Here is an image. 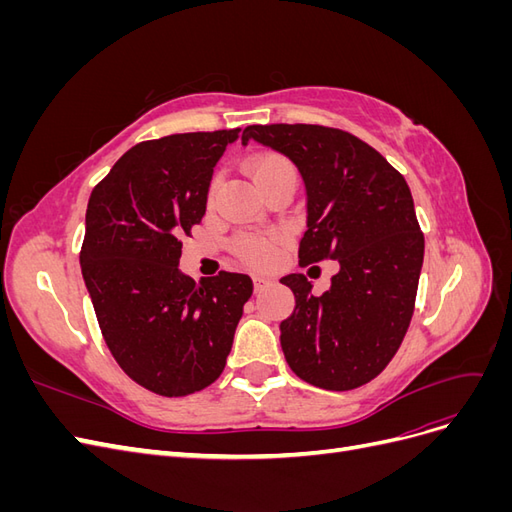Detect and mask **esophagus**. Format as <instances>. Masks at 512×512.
<instances>
[{
  "label": "esophagus",
  "instance_id": "34e87169",
  "mask_svg": "<svg viewBox=\"0 0 512 512\" xmlns=\"http://www.w3.org/2000/svg\"><path fill=\"white\" fill-rule=\"evenodd\" d=\"M269 282H271L269 277H254V290H256V292H260V290L265 288Z\"/></svg>",
  "mask_w": 512,
  "mask_h": 512
}]
</instances>
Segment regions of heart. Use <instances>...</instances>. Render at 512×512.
Here are the masks:
<instances>
[{
  "label": "heart",
  "instance_id": "1",
  "mask_svg": "<svg viewBox=\"0 0 512 512\" xmlns=\"http://www.w3.org/2000/svg\"><path fill=\"white\" fill-rule=\"evenodd\" d=\"M250 173L260 190L269 188L271 183L280 179H297V168L294 164L282 156V153L267 151L258 153L250 160ZM220 185V175H215L209 185V198H213L215 190ZM282 247V237H265V235H243L235 241L237 256L250 267H267L275 260L277 252Z\"/></svg>",
  "mask_w": 512,
  "mask_h": 512
}]
</instances>
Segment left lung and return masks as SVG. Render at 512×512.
I'll list each match as a JSON object with an SVG mask.
<instances>
[{
	"mask_svg": "<svg viewBox=\"0 0 512 512\" xmlns=\"http://www.w3.org/2000/svg\"><path fill=\"white\" fill-rule=\"evenodd\" d=\"M297 164L307 190L299 265L331 258L339 271L320 297L301 273L282 277L294 312L280 324L290 369L307 384L350 391L374 380L399 350L414 314L425 237L404 175L350 132L312 123L247 126Z\"/></svg>",
	"mask_w": 512,
	"mask_h": 512,
	"instance_id": "left-lung-1",
	"label": "left lung"
}]
</instances>
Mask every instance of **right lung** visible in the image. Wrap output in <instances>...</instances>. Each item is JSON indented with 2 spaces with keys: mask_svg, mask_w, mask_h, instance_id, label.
I'll return each mask as SVG.
<instances>
[{
  "mask_svg": "<svg viewBox=\"0 0 512 512\" xmlns=\"http://www.w3.org/2000/svg\"><path fill=\"white\" fill-rule=\"evenodd\" d=\"M235 130L170 134L134 145L89 196L83 280L104 342L147 391L185 397L220 378L252 297L245 273L198 284L179 271L181 239L207 209V192Z\"/></svg>",
  "mask_w": 512,
  "mask_h": 512,
  "instance_id": "right-lung-1",
  "label": "right lung"
}]
</instances>
